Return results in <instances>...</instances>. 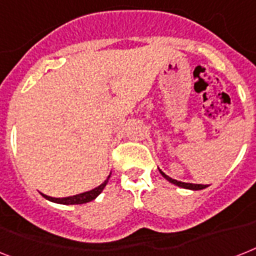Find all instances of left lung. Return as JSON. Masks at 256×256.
I'll return each instance as SVG.
<instances>
[{
	"mask_svg": "<svg viewBox=\"0 0 256 256\" xmlns=\"http://www.w3.org/2000/svg\"><path fill=\"white\" fill-rule=\"evenodd\" d=\"M159 171H160V170H159ZM160 174H162V176H163L164 178H167L168 182H172V184H175V186H182V188L192 189V190H198V189H204V188H206V186H202V184H192V182H178V180H175V178H171L170 176L166 175L163 171H160Z\"/></svg>",
	"mask_w": 256,
	"mask_h": 256,
	"instance_id": "8db88e82",
	"label": "left lung"
}]
</instances>
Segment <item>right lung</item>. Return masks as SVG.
Wrapping results in <instances>:
<instances>
[{
	"label": "right lung",
	"mask_w": 256,
	"mask_h": 256,
	"mask_svg": "<svg viewBox=\"0 0 256 256\" xmlns=\"http://www.w3.org/2000/svg\"><path fill=\"white\" fill-rule=\"evenodd\" d=\"M109 178L105 180V182L101 184L100 186L97 188L92 189V190H88V192H84V193H80V194H76V196H70V197H64V198H55V197H50V196H43L47 198V200L52 201V202H58V204H64V205H74V204H85V202H89V201L94 200L96 197L98 196L100 193L102 192L104 188L106 186L108 182H109Z\"/></svg>",
	"instance_id": "obj_1"
}]
</instances>
